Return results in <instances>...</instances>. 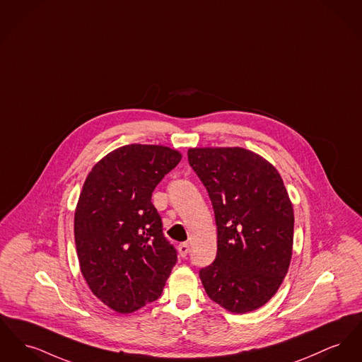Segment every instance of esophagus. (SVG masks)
Masks as SVG:
<instances>
[{"label":"esophagus","mask_w":362,"mask_h":362,"mask_svg":"<svg viewBox=\"0 0 362 362\" xmlns=\"http://www.w3.org/2000/svg\"><path fill=\"white\" fill-rule=\"evenodd\" d=\"M177 250H179L180 257H186L187 253H189V250H190V246H189V243H180V245L177 246Z\"/></svg>","instance_id":"esophagus-1"}]
</instances>
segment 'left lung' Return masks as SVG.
Returning <instances> with one entry per match:
<instances>
[{
  "mask_svg": "<svg viewBox=\"0 0 362 362\" xmlns=\"http://www.w3.org/2000/svg\"><path fill=\"white\" fill-rule=\"evenodd\" d=\"M189 164L212 201L217 255L199 271L208 297L247 313L276 294L286 276L294 212L276 168L242 148H195Z\"/></svg>",
  "mask_w": 362,
  "mask_h": 362,
  "instance_id": "1",
  "label": "left lung"
}]
</instances>
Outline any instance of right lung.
<instances>
[{"instance_id": "obj_1", "label": "right lung", "mask_w": 362, "mask_h": 362, "mask_svg": "<svg viewBox=\"0 0 362 362\" xmlns=\"http://www.w3.org/2000/svg\"><path fill=\"white\" fill-rule=\"evenodd\" d=\"M180 160L177 150L134 144L107 154L86 177L74 221L79 265L115 312L156 300L177 261L151 192Z\"/></svg>"}]
</instances>
